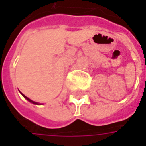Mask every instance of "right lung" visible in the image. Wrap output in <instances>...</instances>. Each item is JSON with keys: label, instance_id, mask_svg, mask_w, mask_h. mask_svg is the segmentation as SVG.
<instances>
[{"label": "right lung", "instance_id": "add662e5", "mask_svg": "<svg viewBox=\"0 0 146 146\" xmlns=\"http://www.w3.org/2000/svg\"><path fill=\"white\" fill-rule=\"evenodd\" d=\"M22 95H23V97H24V98H26V99H27V101H29V102H31V103H33V104H36V105H38V103H37V102H33V101H31V99H29V98H27V97H26L25 95H23V93H22Z\"/></svg>", "mask_w": 146, "mask_h": 146}]
</instances>
